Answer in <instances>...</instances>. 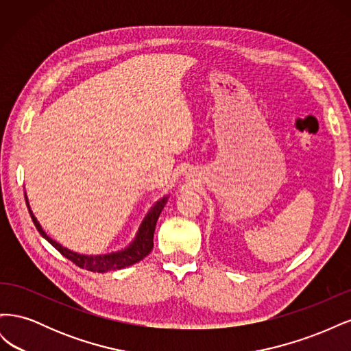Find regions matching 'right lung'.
Segmentation results:
<instances>
[{"label": "right lung", "mask_w": 351, "mask_h": 351, "mask_svg": "<svg viewBox=\"0 0 351 351\" xmlns=\"http://www.w3.org/2000/svg\"><path fill=\"white\" fill-rule=\"evenodd\" d=\"M168 197L169 196L165 195L164 197L155 202L154 206L149 209V212H147L146 217L143 218L134 239L129 244H127L124 249L111 252V253H104V254H83V253L73 252V250L64 247L62 244H60L56 240H52L47 234L44 228L40 227L36 217L34 215V212H32V209L29 206L27 196L25 193L29 214L32 217V221H34L35 227L38 228L39 234L44 237L48 243H51L52 246H54L62 254V256H66L73 263H76L77 267L92 271V272H108V271H115V269H123L125 267H130V265H134L139 261H142L145 256H147L154 247V232H155V227H156V221L159 218V214H161V210L164 209Z\"/></svg>", "instance_id": "obj_1"}]
</instances>
